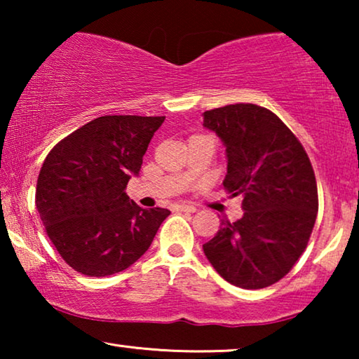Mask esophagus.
<instances>
[{"label": "esophagus", "mask_w": 359, "mask_h": 359, "mask_svg": "<svg viewBox=\"0 0 359 359\" xmlns=\"http://www.w3.org/2000/svg\"><path fill=\"white\" fill-rule=\"evenodd\" d=\"M175 209L178 210V212H196V210H198L194 205H191V204H178Z\"/></svg>", "instance_id": "34e87169"}]
</instances>
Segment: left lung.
Instances as JSON below:
<instances>
[{"instance_id":"8db88e82","label":"left lung","mask_w":359,"mask_h":359,"mask_svg":"<svg viewBox=\"0 0 359 359\" xmlns=\"http://www.w3.org/2000/svg\"><path fill=\"white\" fill-rule=\"evenodd\" d=\"M204 127L225 145L224 188L242 196L243 217L222 220L203 245L215 271L233 286L262 289L291 271L317 219V181L297 137L266 107L229 104L204 112Z\"/></svg>"}]
</instances>
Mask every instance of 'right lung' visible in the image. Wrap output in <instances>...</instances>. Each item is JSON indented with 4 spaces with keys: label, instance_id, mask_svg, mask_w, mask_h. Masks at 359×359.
Segmentation results:
<instances>
[{
    "label": "right lung",
    "instance_id": "obj_1",
    "mask_svg": "<svg viewBox=\"0 0 359 359\" xmlns=\"http://www.w3.org/2000/svg\"><path fill=\"white\" fill-rule=\"evenodd\" d=\"M165 116H102L46 156L36 205L68 266L85 276L124 271L144 255L168 209H142L126 194Z\"/></svg>",
    "mask_w": 359,
    "mask_h": 359
}]
</instances>
